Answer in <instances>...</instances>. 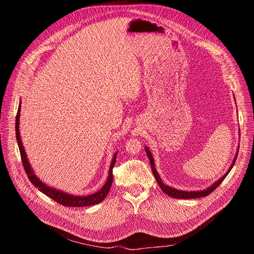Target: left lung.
Segmentation results:
<instances>
[{"mask_svg":"<svg viewBox=\"0 0 254 254\" xmlns=\"http://www.w3.org/2000/svg\"><path fill=\"white\" fill-rule=\"evenodd\" d=\"M145 150H146V155H147L149 161H150V165H151V170H152V173H153V176H155V178L157 180V182L159 183V186L161 188V190H162L164 193L168 196H171L173 198H179V199H193V198H199V197H204V196H207L209 194H211L212 191L216 189L219 184L224 181V179L227 177V175L230 173V171H231V168L233 167L235 161H236V157H237V153L236 156L233 160V163L231 164V166H230L229 171L226 173V175H224L221 177V178L215 182L214 184H212V186L210 188H207L206 190H195V191H186V190H177V189H173L172 187H168V186H165V184L162 182V180H161V177L159 176L158 172L156 171V167H155V161H153L152 159V156L151 153L149 151V149L147 147H145ZM238 151V150H237Z\"/></svg>","mask_w":254,"mask_h":254,"instance_id":"1","label":"left lung"}]
</instances>
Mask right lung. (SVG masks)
I'll return each mask as SVG.
<instances>
[{
  "label": "right lung",
  "mask_w": 254,
  "mask_h": 254,
  "mask_svg": "<svg viewBox=\"0 0 254 254\" xmlns=\"http://www.w3.org/2000/svg\"><path fill=\"white\" fill-rule=\"evenodd\" d=\"M20 111H21V103L19 105L18 108V113L16 117V139L18 142V146L20 149V155H21V160H22V164L23 167H24V171L28 177L29 181L32 182L34 186L39 190L40 191H42L43 194H45L47 196H49L50 198H52L53 200H55L56 202L63 204L64 206H90V205H94L97 204L99 202H102L104 199L106 198V196L108 195L110 188L112 186V181H113V175H112V170L115 164V161H117V153L113 156L112 162L110 165V170H109V176H108V180L106 181V183L104 184V187L99 190L96 193L92 194V195H88V196H73L70 194L64 193L59 190L53 189L48 187L47 184H44L38 177L34 174L32 167H30V164L27 160L26 153L24 151V147L22 145V141L20 137V132H19V121H20Z\"/></svg>",
  "instance_id": "add662e5"
}]
</instances>
